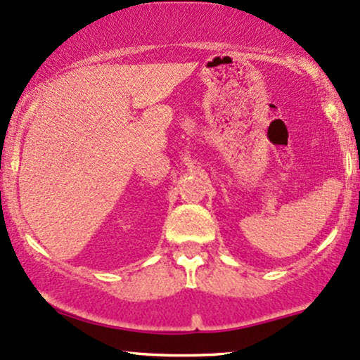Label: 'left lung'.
Listing matches in <instances>:
<instances>
[{"label":"left lung","instance_id":"1","mask_svg":"<svg viewBox=\"0 0 360 360\" xmlns=\"http://www.w3.org/2000/svg\"><path fill=\"white\" fill-rule=\"evenodd\" d=\"M359 167H360V166H359Z\"/></svg>","mask_w":360,"mask_h":360}]
</instances>
